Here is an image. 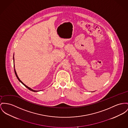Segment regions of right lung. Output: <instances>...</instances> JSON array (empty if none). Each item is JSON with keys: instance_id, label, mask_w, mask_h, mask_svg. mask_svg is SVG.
<instances>
[{"instance_id": "right-lung-1", "label": "right lung", "mask_w": 128, "mask_h": 128, "mask_svg": "<svg viewBox=\"0 0 128 128\" xmlns=\"http://www.w3.org/2000/svg\"><path fill=\"white\" fill-rule=\"evenodd\" d=\"M14 72H15V74H16V77H17V79L18 80H19L20 82H21V83H22V84L23 85H24V86H25L28 89L30 90V91H33V92H37V91H35V90H34L32 89L31 88H30V87H28L27 86H26V85H25V84H23V82H22V81H21V80H20L19 78H18V76L17 75L16 72V70H15V69H14Z\"/></svg>"}]
</instances>
